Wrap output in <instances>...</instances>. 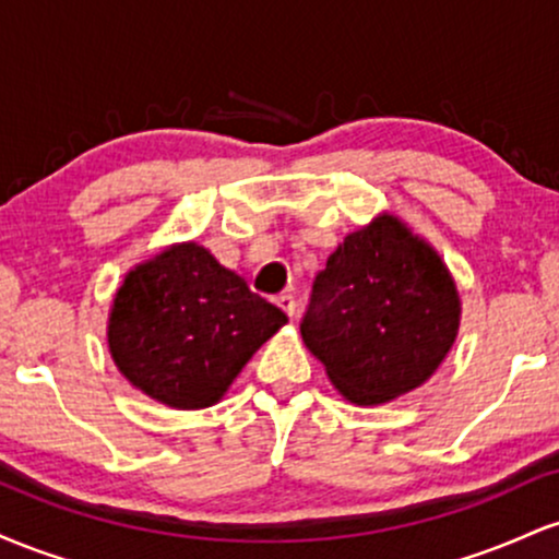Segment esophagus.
<instances>
[{"instance_id": "34e87169", "label": "esophagus", "mask_w": 559, "mask_h": 559, "mask_svg": "<svg viewBox=\"0 0 559 559\" xmlns=\"http://www.w3.org/2000/svg\"><path fill=\"white\" fill-rule=\"evenodd\" d=\"M273 301L281 307V310L286 312V316H294V297H292V294H278V297H275Z\"/></svg>"}]
</instances>
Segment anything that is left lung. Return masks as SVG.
Listing matches in <instances>:
<instances>
[{
	"instance_id": "8db88e82",
	"label": "left lung",
	"mask_w": 559,
	"mask_h": 559,
	"mask_svg": "<svg viewBox=\"0 0 559 559\" xmlns=\"http://www.w3.org/2000/svg\"><path fill=\"white\" fill-rule=\"evenodd\" d=\"M460 316L457 284L439 252L381 213L344 236L316 275L301 338L344 400L373 407L439 370Z\"/></svg>"
}]
</instances>
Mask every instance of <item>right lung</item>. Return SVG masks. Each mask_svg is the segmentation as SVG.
Wrapping results in <instances>:
<instances>
[{"label": "right lung", "mask_w": 559, "mask_h": 559, "mask_svg": "<svg viewBox=\"0 0 559 559\" xmlns=\"http://www.w3.org/2000/svg\"><path fill=\"white\" fill-rule=\"evenodd\" d=\"M286 316L197 241L126 273L107 318L112 362L133 389L176 409L213 407Z\"/></svg>", "instance_id": "1"}]
</instances>
